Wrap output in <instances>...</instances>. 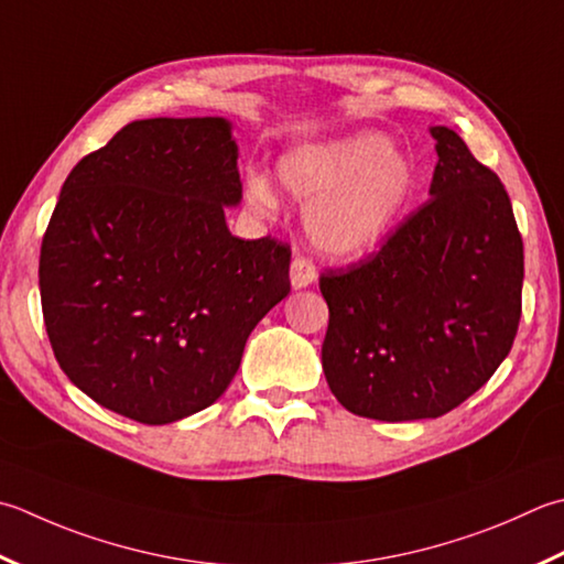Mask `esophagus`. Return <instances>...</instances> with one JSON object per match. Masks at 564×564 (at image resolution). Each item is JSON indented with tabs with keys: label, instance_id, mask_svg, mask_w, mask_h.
I'll list each match as a JSON object with an SVG mask.
<instances>
[{
	"label": "esophagus",
	"instance_id": "1",
	"mask_svg": "<svg viewBox=\"0 0 564 564\" xmlns=\"http://www.w3.org/2000/svg\"><path fill=\"white\" fill-rule=\"evenodd\" d=\"M317 281V269L311 259L295 257L291 263V283L293 289H307Z\"/></svg>",
	"mask_w": 564,
	"mask_h": 564
}]
</instances>
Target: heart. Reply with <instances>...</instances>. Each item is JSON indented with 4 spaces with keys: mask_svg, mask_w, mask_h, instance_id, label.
I'll return each instance as SVG.
<instances>
[{
    "mask_svg": "<svg viewBox=\"0 0 564 564\" xmlns=\"http://www.w3.org/2000/svg\"><path fill=\"white\" fill-rule=\"evenodd\" d=\"M285 191L307 203V235L339 259H355L383 245L415 191V169L401 149L377 131L303 147L279 165ZM245 200L257 215L279 207L271 181L249 173Z\"/></svg>",
    "mask_w": 564,
    "mask_h": 564,
    "instance_id": "1",
    "label": "heart"
}]
</instances>
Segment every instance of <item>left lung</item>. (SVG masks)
<instances>
[{
    "instance_id": "8db88e82",
    "label": "left lung",
    "mask_w": 564,
    "mask_h": 564,
    "mask_svg": "<svg viewBox=\"0 0 564 564\" xmlns=\"http://www.w3.org/2000/svg\"><path fill=\"white\" fill-rule=\"evenodd\" d=\"M430 134V200L357 267L319 275L329 391L386 423L465 403L509 357L521 319L523 239L509 193L455 131Z\"/></svg>"
}]
</instances>
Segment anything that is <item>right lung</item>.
<instances>
[{
	"label": "right lung",
	"instance_id": "right-lung-1",
	"mask_svg": "<svg viewBox=\"0 0 564 564\" xmlns=\"http://www.w3.org/2000/svg\"><path fill=\"white\" fill-rule=\"evenodd\" d=\"M223 117L131 121L75 165L41 245L43 323L77 389L143 425L213 405L291 293V247L231 237Z\"/></svg>",
	"mask_w": 564,
	"mask_h": 564
}]
</instances>
